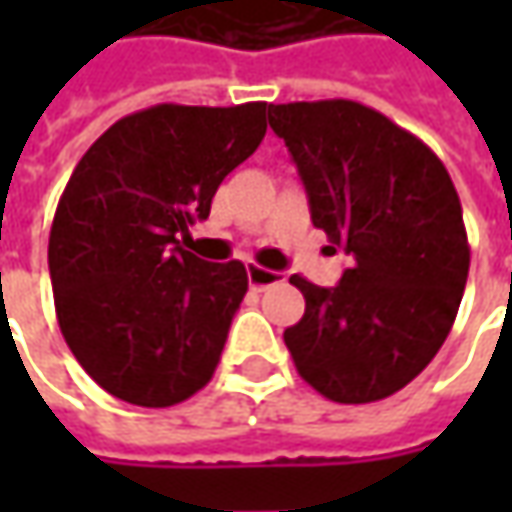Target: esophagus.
Segmentation results:
<instances>
[{"instance_id":"obj_1","label":"esophagus","mask_w":512,"mask_h":512,"mask_svg":"<svg viewBox=\"0 0 512 512\" xmlns=\"http://www.w3.org/2000/svg\"><path fill=\"white\" fill-rule=\"evenodd\" d=\"M247 282L253 290H265V287L276 285V282H285L282 279V273H276V270H267V267L259 265H247Z\"/></svg>"}]
</instances>
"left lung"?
I'll use <instances>...</instances> for the list:
<instances>
[{"label": "left lung", "instance_id": "obj_1", "mask_svg": "<svg viewBox=\"0 0 512 512\" xmlns=\"http://www.w3.org/2000/svg\"><path fill=\"white\" fill-rule=\"evenodd\" d=\"M310 219L353 259L336 287L305 276V316L285 330L299 376L339 404L379 402L439 353L462 305L470 245L442 159L379 110L350 102L270 105Z\"/></svg>", "mask_w": 512, "mask_h": 512}]
</instances>
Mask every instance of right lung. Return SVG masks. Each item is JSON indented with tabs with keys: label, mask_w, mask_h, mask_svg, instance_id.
Instances as JSON below:
<instances>
[{
	"label": "right lung",
	"mask_w": 512,
	"mask_h": 512,
	"mask_svg": "<svg viewBox=\"0 0 512 512\" xmlns=\"http://www.w3.org/2000/svg\"><path fill=\"white\" fill-rule=\"evenodd\" d=\"M267 113V102L136 110L70 173L48 242L56 319L110 396L170 407L213 379L247 270L193 256L182 236L259 148Z\"/></svg>",
	"instance_id": "add662e5"
}]
</instances>
